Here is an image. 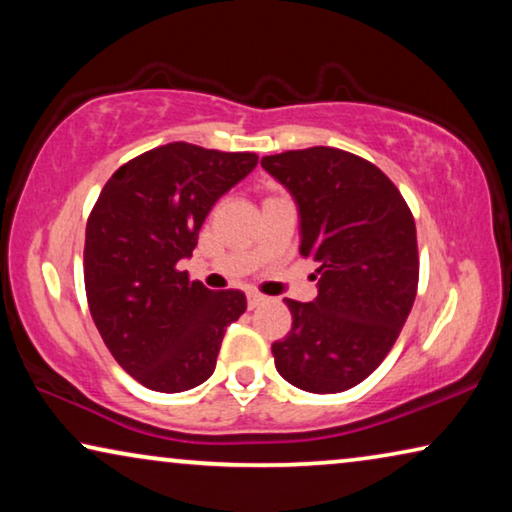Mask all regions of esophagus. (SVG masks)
Listing matches in <instances>:
<instances>
[{
	"mask_svg": "<svg viewBox=\"0 0 512 512\" xmlns=\"http://www.w3.org/2000/svg\"><path fill=\"white\" fill-rule=\"evenodd\" d=\"M265 303V296H261V293H247V305H249V310H254V307H258V305H263Z\"/></svg>",
	"mask_w": 512,
	"mask_h": 512,
	"instance_id": "obj_1",
	"label": "esophagus"
}]
</instances>
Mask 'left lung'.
<instances>
[{
  "mask_svg": "<svg viewBox=\"0 0 512 512\" xmlns=\"http://www.w3.org/2000/svg\"><path fill=\"white\" fill-rule=\"evenodd\" d=\"M300 216V254L319 261L317 298H284L293 326L272 345L277 373L312 394L366 380L417 296V230L387 174L354 153L312 146L261 158Z\"/></svg>",
  "mask_w": 512,
  "mask_h": 512,
  "instance_id": "1",
  "label": "left lung"
}]
</instances>
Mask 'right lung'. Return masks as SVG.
<instances>
[{"instance_id": "right-lung-1", "label": "right lung", "mask_w": 512, "mask_h": 512, "mask_svg": "<svg viewBox=\"0 0 512 512\" xmlns=\"http://www.w3.org/2000/svg\"><path fill=\"white\" fill-rule=\"evenodd\" d=\"M256 153L172 142L111 174L86 226L83 277L93 321L125 373L179 394L209 380L242 291H209L177 263L193 256L214 202L247 177Z\"/></svg>"}]
</instances>
